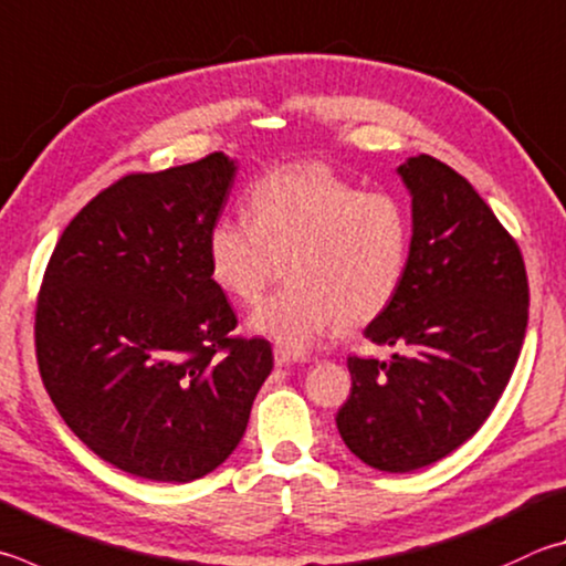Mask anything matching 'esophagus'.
Listing matches in <instances>:
<instances>
[{
	"instance_id": "esophagus-1",
	"label": "esophagus",
	"mask_w": 566,
	"mask_h": 566,
	"mask_svg": "<svg viewBox=\"0 0 566 566\" xmlns=\"http://www.w3.org/2000/svg\"><path fill=\"white\" fill-rule=\"evenodd\" d=\"M296 361H304V356L292 354L290 348H282V346L274 348V364L276 366H290V364H296Z\"/></svg>"
}]
</instances>
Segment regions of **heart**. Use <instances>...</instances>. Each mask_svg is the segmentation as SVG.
Here are the masks:
<instances>
[{
	"label": "heart",
	"instance_id": "heart-1",
	"mask_svg": "<svg viewBox=\"0 0 566 566\" xmlns=\"http://www.w3.org/2000/svg\"><path fill=\"white\" fill-rule=\"evenodd\" d=\"M248 218H220L208 232L210 274L240 304H254L276 276L290 284L256 306L250 328L302 352L342 322L361 326L394 302L410 254L406 205L361 190L324 166L266 172L248 195Z\"/></svg>",
	"mask_w": 566,
	"mask_h": 566
}]
</instances>
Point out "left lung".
Here are the masks:
<instances>
[{"instance_id": "left-lung-1", "label": "left lung", "mask_w": 566, "mask_h": 566, "mask_svg": "<svg viewBox=\"0 0 566 566\" xmlns=\"http://www.w3.org/2000/svg\"><path fill=\"white\" fill-rule=\"evenodd\" d=\"M398 176L413 195L403 284L366 326L390 361L348 356L352 396L336 428L366 465L410 472L478 433L525 342L530 284L512 234L475 188L433 156Z\"/></svg>"}]
</instances>
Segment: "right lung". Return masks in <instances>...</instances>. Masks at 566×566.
<instances>
[{
    "label": "right lung",
    "mask_w": 566,
    "mask_h": 566,
    "mask_svg": "<svg viewBox=\"0 0 566 566\" xmlns=\"http://www.w3.org/2000/svg\"><path fill=\"white\" fill-rule=\"evenodd\" d=\"M232 178L222 153L123 176L69 222L41 280V381L81 443L130 475L190 482L222 465L272 371L270 342L232 336L210 274Z\"/></svg>",
    "instance_id": "add662e5"
}]
</instances>
